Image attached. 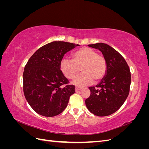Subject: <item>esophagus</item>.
Here are the masks:
<instances>
[{"label": "esophagus", "mask_w": 149, "mask_h": 149, "mask_svg": "<svg viewBox=\"0 0 149 149\" xmlns=\"http://www.w3.org/2000/svg\"><path fill=\"white\" fill-rule=\"evenodd\" d=\"M82 89V88L81 87H78V86H76L75 87V91H79V90Z\"/></svg>", "instance_id": "obj_1"}]
</instances>
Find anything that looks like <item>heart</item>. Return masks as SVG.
I'll use <instances>...</instances> for the list:
<instances>
[{
	"instance_id": "b5f03b06",
	"label": "heart",
	"mask_w": 149,
	"mask_h": 149,
	"mask_svg": "<svg viewBox=\"0 0 149 149\" xmlns=\"http://www.w3.org/2000/svg\"><path fill=\"white\" fill-rule=\"evenodd\" d=\"M61 73L69 79H73L81 68V74L72 84L86 86L97 83L104 76L107 70L106 60L97 52L88 47H83L72 54V61L63 59L60 64Z\"/></svg>"
}]
</instances>
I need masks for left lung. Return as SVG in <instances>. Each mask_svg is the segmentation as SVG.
Here are the masks:
<instances>
[{
	"label": "left lung",
	"mask_w": 149,
	"mask_h": 149,
	"mask_svg": "<svg viewBox=\"0 0 149 149\" xmlns=\"http://www.w3.org/2000/svg\"><path fill=\"white\" fill-rule=\"evenodd\" d=\"M88 46L101 52L107 70L101 82L89 88L91 94L85 101L86 106L94 115L109 116L123 106L129 95L131 83L129 68L120 54L108 45L97 43Z\"/></svg>",
	"instance_id": "obj_1"
}]
</instances>
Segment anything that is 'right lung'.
Returning a JSON list of instances; mask_svg holds the SVG:
<instances>
[{"mask_svg": "<svg viewBox=\"0 0 149 149\" xmlns=\"http://www.w3.org/2000/svg\"><path fill=\"white\" fill-rule=\"evenodd\" d=\"M79 45L55 41L40 48L30 57L23 74L24 93L26 101L38 114L53 117L67 107L74 86L61 73L60 62L65 54Z\"/></svg>", "mask_w": 149, "mask_h": 149, "instance_id": "add662e5", "label": "right lung"}]
</instances>
